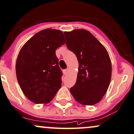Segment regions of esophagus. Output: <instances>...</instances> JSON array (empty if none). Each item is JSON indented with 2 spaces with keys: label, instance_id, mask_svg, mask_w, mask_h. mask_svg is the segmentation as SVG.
<instances>
[{
  "label": "esophagus",
  "instance_id": "esophagus-1",
  "mask_svg": "<svg viewBox=\"0 0 134 134\" xmlns=\"http://www.w3.org/2000/svg\"><path fill=\"white\" fill-rule=\"evenodd\" d=\"M68 71H69V69H65V70L64 71V73H65V74H67L68 73Z\"/></svg>",
  "mask_w": 134,
  "mask_h": 134
}]
</instances>
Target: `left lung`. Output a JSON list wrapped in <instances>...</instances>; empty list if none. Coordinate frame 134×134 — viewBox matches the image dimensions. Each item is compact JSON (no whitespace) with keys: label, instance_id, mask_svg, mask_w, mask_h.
Segmentation results:
<instances>
[{"label":"left lung","instance_id":"1","mask_svg":"<svg viewBox=\"0 0 134 134\" xmlns=\"http://www.w3.org/2000/svg\"><path fill=\"white\" fill-rule=\"evenodd\" d=\"M67 47L79 62L77 80L70 88L74 99L84 105H93L107 93L111 77V62L107 49L84 29L65 32Z\"/></svg>","mask_w":134,"mask_h":134}]
</instances>
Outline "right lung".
Here are the masks:
<instances>
[{"mask_svg":"<svg viewBox=\"0 0 134 134\" xmlns=\"http://www.w3.org/2000/svg\"><path fill=\"white\" fill-rule=\"evenodd\" d=\"M65 44L62 31L46 29L21 48L16 62L17 80L23 92L33 103H49L62 86V72L55 50Z\"/></svg>","mask_w":134,"mask_h":134,"instance_id":"add662e5","label":"right lung"}]
</instances>
